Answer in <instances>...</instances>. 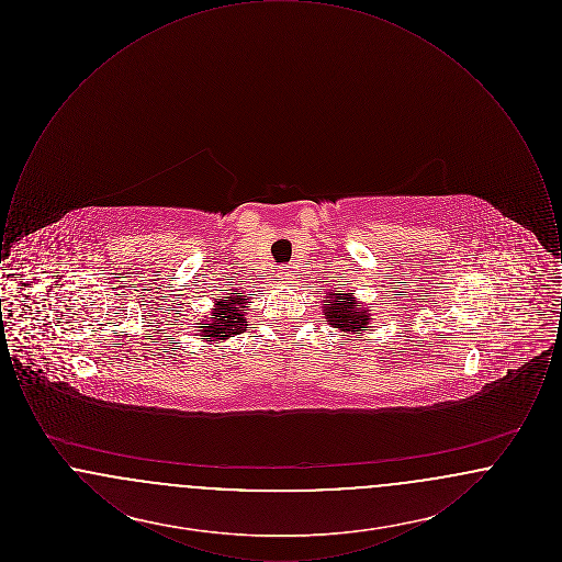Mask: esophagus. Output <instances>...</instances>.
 I'll return each mask as SVG.
<instances>
[{
    "label": "esophagus",
    "instance_id": "esophagus-1",
    "mask_svg": "<svg viewBox=\"0 0 562 562\" xmlns=\"http://www.w3.org/2000/svg\"><path fill=\"white\" fill-rule=\"evenodd\" d=\"M278 276H280V280H286V282L293 280V273H291V269L289 268L278 269Z\"/></svg>",
    "mask_w": 562,
    "mask_h": 562
}]
</instances>
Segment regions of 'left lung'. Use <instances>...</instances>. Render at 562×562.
<instances>
[{"instance_id":"8db88e82","label":"left lung","mask_w":562,"mask_h":562,"mask_svg":"<svg viewBox=\"0 0 562 562\" xmlns=\"http://www.w3.org/2000/svg\"><path fill=\"white\" fill-rule=\"evenodd\" d=\"M322 312L326 316V322L333 328H339L341 333L348 335H360L364 330H369V322L371 318V310L362 307L353 293L346 291H335V293L324 294V303H322Z\"/></svg>"}]
</instances>
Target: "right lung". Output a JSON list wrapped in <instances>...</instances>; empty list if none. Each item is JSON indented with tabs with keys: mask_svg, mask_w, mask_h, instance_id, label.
<instances>
[{
	"mask_svg": "<svg viewBox=\"0 0 562 562\" xmlns=\"http://www.w3.org/2000/svg\"><path fill=\"white\" fill-rule=\"evenodd\" d=\"M248 303L250 301L240 291H234V293L218 299L211 312L213 318L206 321V326H198L200 337H206V341H225L234 335L244 333L248 328L246 318H244Z\"/></svg>",
	"mask_w": 562,
	"mask_h": 562,
	"instance_id": "right-lung-1",
	"label": "right lung"
}]
</instances>
